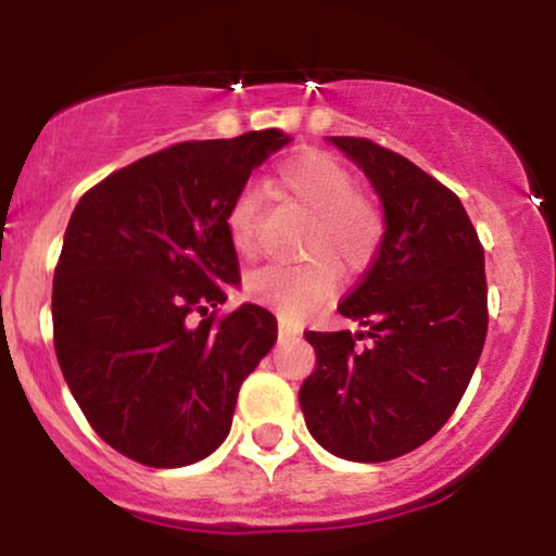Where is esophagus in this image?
<instances>
[{"label": "esophagus", "mask_w": 556, "mask_h": 556, "mask_svg": "<svg viewBox=\"0 0 556 556\" xmlns=\"http://www.w3.org/2000/svg\"><path fill=\"white\" fill-rule=\"evenodd\" d=\"M279 337H282V340H295V337H300V329L287 324L282 318V321H279Z\"/></svg>", "instance_id": "esophagus-1"}]
</instances>
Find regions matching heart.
<instances>
[{
    "instance_id": "heart-1",
    "label": "heart",
    "mask_w": 556,
    "mask_h": 556,
    "mask_svg": "<svg viewBox=\"0 0 556 556\" xmlns=\"http://www.w3.org/2000/svg\"><path fill=\"white\" fill-rule=\"evenodd\" d=\"M277 188L311 214L305 251L314 256L300 264L261 266L248 274V290L274 308L300 316L318 308L340 282L334 261L318 251H329L350 271L366 269L379 251L384 219L379 208L358 193L353 172L334 156L318 151L282 164L277 172ZM256 195L253 190H242L227 212L229 242L240 256L256 253Z\"/></svg>"
}]
</instances>
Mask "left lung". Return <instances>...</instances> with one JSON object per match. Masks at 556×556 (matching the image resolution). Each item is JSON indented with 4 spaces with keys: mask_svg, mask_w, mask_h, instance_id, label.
<instances>
[{
    "mask_svg": "<svg viewBox=\"0 0 556 556\" xmlns=\"http://www.w3.org/2000/svg\"><path fill=\"white\" fill-rule=\"evenodd\" d=\"M384 208L371 269L337 305L363 331H305L316 368L300 387L311 437L342 460L413 452L455 413L486 342L483 248L460 198L366 138H327Z\"/></svg>",
    "mask_w": 556,
    "mask_h": 556,
    "instance_id": "left-lung-1",
    "label": "left lung"
}]
</instances>
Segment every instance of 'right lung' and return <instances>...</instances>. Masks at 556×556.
<instances>
[{
  "label": "right lung",
  "instance_id": "add662e5",
  "mask_svg": "<svg viewBox=\"0 0 556 556\" xmlns=\"http://www.w3.org/2000/svg\"><path fill=\"white\" fill-rule=\"evenodd\" d=\"M279 130L188 140L138 159L75 206L54 269V350L91 429L151 468L193 465L227 439L245 376L277 342L240 287L227 212Z\"/></svg>",
  "mask_w": 556,
  "mask_h": 556
}]
</instances>
